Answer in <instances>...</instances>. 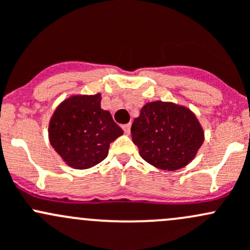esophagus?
<instances>
[{"label": "esophagus", "instance_id": "obj_1", "mask_svg": "<svg viewBox=\"0 0 250 250\" xmlns=\"http://www.w3.org/2000/svg\"><path fill=\"white\" fill-rule=\"evenodd\" d=\"M123 130H124L125 133H130V130H131V124H130V123H128V124L123 125Z\"/></svg>", "mask_w": 250, "mask_h": 250}]
</instances>
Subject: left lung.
<instances>
[{
	"mask_svg": "<svg viewBox=\"0 0 250 250\" xmlns=\"http://www.w3.org/2000/svg\"><path fill=\"white\" fill-rule=\"evenodd\" d=\"M132 141L143 160L164 171L189 165L205 141L192 110L173 102H146L131 126Z\"/></svg>",
	"mask_w": 250,
	"mask_h": 250,
	"instance_id": "1",
	"label": "left lung"
}]
</instances>
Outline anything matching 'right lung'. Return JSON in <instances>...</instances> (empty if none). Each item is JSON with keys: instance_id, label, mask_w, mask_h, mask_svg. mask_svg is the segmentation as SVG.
<instances>
[{"instance_id": "1", "label": "right lung", "mask_w": 250, "mask_h": 250, "mask_svg": "<svg viewBox=\"0 0 250 250\" xmlns=\"http://www.w3.org/2000/svg\"><path fill=\"white\" fill-rule=\"evenodd\" d=\"M102 96L71 95L54 110L48 125L49 142L67 166L94 167L107 158L109 144L124 133L108 110Z\"/></svg>"}]
</instances>
